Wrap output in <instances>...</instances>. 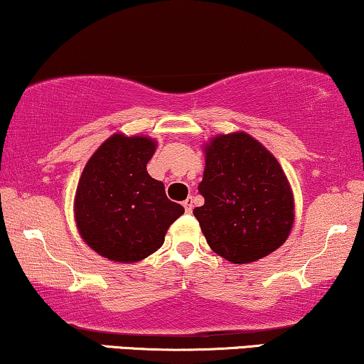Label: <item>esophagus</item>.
I'll return each mask as SVG.
<instances>
[{
	"label": "esophagus",
	"instance_id": "1",
	"mask_svg": "<svg viewBox=\"0 0 364 364\" xmlns=\"http://www.w3.org/2000/svg\"><path fill=\"white\" fill-rule=\"evenodd\" d=\"M183 208H186L187 213L192 212V208H193V198L192 197H188L187 200H183Z\"/></svg>",
	"mask_w": 364,
	"mask_h": 364
}]
</instances>
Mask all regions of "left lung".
Here are the masks:
<instances>
[{
    "mask_svg": "<svg viewBox=\"0 0 364 364\" xmlns=\"http://www.w3.org/2000/svg\"><path fill=\"white\" fill-rule=\"evenodd\" d=\"M205 168L193 208L217 255L243 265L280 248L295 222V198L275 156L250 134H218L205 146Z\"/></svg>",
    "mask_w": 364,
    "mask_h": 364,
    "instance_id": "1",
    "label": "left lung"
}]
</instances>
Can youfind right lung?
<instances>
[{"label":"right lung","mask_w":364,"mask_h":364,"mask_svg":"<svg viewBox=\"0 0 364 364\" xmlns=\"http://www.w3.org/2000/svg\"><path fill=\"white\" fill-rule=\"evenodd\" d=\"M157 149L149 136L112 134L89 159L74 196L79 235L94 252L119 263L157 252L183 207L168 200L164 183L149 176Z\"/></svg>","instance_id":"add662e5"}]
</instances>
